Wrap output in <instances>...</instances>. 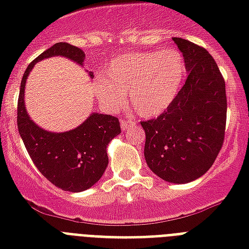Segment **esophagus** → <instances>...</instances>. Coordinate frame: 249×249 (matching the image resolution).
<instances>
[{"label":"esophagus","mask_w":249,"mask_h":249,"mask_svg":"<svg viewBox=\"0 0 249 249\" xmlns=\"http://www.w3.org/2000/svg\"><path fill=\"white\" fill-rule=\"evenodd\" d=\"M134 124H136V121L134 120H121V129L125 130L128 126H132V125Z\"/></svg>","instance_id":"34e87169"}]
</instances>
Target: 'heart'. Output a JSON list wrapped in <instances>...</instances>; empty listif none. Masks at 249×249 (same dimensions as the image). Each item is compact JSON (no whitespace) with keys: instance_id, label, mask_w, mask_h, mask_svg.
<instances>
[{"instance_id":"1","label":"heart","mask_w":249,"mask_h":249,"mask_svg":"<svg viewBox=\"0 0 249 249\" xmlns=\"http://www.w3.org/2000/svg\"><path fill=\"white\" fill-rule=\"evenodd\" d=\"M186 70L185 56L177 49L129 53L108 62L102 77L95 80L94 90L108 109L121 108L128 91L134 111L143 117H154L173 103Z\"/></svg>"}]
</instances>
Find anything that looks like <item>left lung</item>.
I'll return each mask as SVG.
<instances>
[{
  "mask_svg": "<svg viewBox=\"0 0 249 249\" xmlns=\"http://www.w3.org/2000/svg\"><path fill=\"white\" fill-rule=\"evenodd\" d=\"M173 41L185 56L189 76L173 103L141 125L148 168L164 181L187 183L212 166L222 147L228 102L225 80L212 55L185 38Z\"/></svg>",
  "mask_w": 249,
  "mask_h": 249,
  "instance_id": "1",
  "label": "left lung"
}]
</instances>
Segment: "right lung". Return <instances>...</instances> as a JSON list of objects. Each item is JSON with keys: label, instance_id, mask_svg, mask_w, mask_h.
I'll list each match as a JSON object with an SVG mask.
<instances>
[{"label": "right lung", "instance_id": "right-lung-1", "mask_svg": "<svg viewBox=\"0 0 249 249\" xmlns=\"http://www.w3.org/2000/svg\"><path fill=\"white\" fill-rule=\"evenodd\" d=\"M66 56L83 66L85 54L67 42H58L37 56L25 70L18 99V129L33 164L53 185L71 193L90 189L105 173L108 156L107 146L121 133L119 119L91 113L77 128L53 133L37 126L24 106L25 81L33 66L45 58ZM93 79L94 75L89 72Z\"/></svg>", "mask_w": 249, "mask_h": 249}]
</instances>
